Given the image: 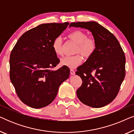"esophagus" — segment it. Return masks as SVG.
Listing matches in <instances>:
<instances>
[{
    "label": "esophagus",
    "mask_w": 134,
    "mask_h": 134,
    "mask_svg": "<svg viewBox=\"0 0 134 134\" xmlns=\"http://www.w3.org/2000/svg\"><path fill=\"white\" fill-rule=\"evenodd\" d=\"M70 74H71V75H74V74H75V71H74V70H73V69H70Z\"/></svg>",
    "instance_id": "1"
}]
</instances>
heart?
Segmentation results:
<instances>
[{
	"label": "heart",
	"mask_w": 134,
	"mask_h": 134,
	"mask_svg": "<svg viewBox=\"0 0 134 134\" xmlns=\"http://www.w3.org/2000/svg\"><path fill=\"white\" fill-rule=\"evenodd\" d=\"M68 38L76 44L77 46L74 51V54L76 55L63 57L60 60V63L69 68H75L82 63L81 55L84 58H88L94 54L96 49V42L93 38L88 37L87 34L82 30H76L71 33ZM63 47L62 38L60 36L55 38L52 43V49L57 55H63Z\"/></svg>",
	"instance_id": "heart-1"
}]
</instances>
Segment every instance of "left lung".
<instances>
[{
    "instance_id": "8db88e82",
    "label": "left lung",
    "mask_w": 134,
    "mask_h": 134,
    "mask_svg": "<svg viewBox=\"0 0 134 134\" xmlns=\"http://www.w3.org/2000/svg\"><path fill=\"white\" fill-rule=\"evenodd\" d=\"M69 27L88 29L96 42L94 54L77 69L83 82L77 96L90 107H104L116 98L125 77L124 53L116 37L96 22L72 23Z\"/></svg>"
}]
</instances>
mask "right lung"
<instances>
[{
    "label": "right lung",
    "instance_id": "add662e5",
    "mask_svg": "<svg viewBox=\"0 0 134 134\" xmlns=\"http://www.w3.org/2000/svg\"><path fill=\"white\" fill-rule=\"evenodd\" d=\"M69 23H48L25 32L14 46L10 58V77L23 103L40 109L48 105L57 94L60 85L69 76V68L59 63L52 49L54 39Z\"/></svg>",
    "mask_w": 134,
    "mask_h": 134
}]
</instances>
